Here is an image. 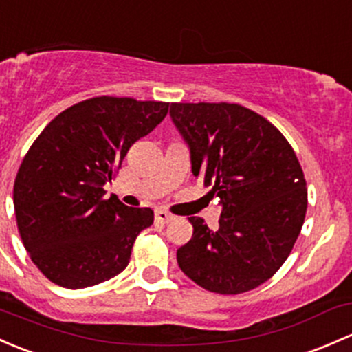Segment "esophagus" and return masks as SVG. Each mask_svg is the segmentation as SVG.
<instances>
[{"instance_id": "esophagus-1", "label": "esophagus", "mask_w": 352, "mask_h": 352, "mask_svg": "<svg viewBox=\"0 0 352 352\" xmlns=\"http://www.w3.org/2000/svg\"><path fill=\"white\" fill-rule=\"evenodd\" d=\"M155 221H157V223L166 224L170 223V221H173V216L170 212H166V210H155Z\"/></svg>"}]
</instances>
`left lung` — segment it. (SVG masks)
Returning <instances> with one entry per match:
<instances>
[{"mask_svg":"<svg viewBox=\"0 0 352 352\" xmlns=\"http://www.w3.org/2000/svg\"><path fill=\"white\" fill-rule=\"evenodd\" d=\"M192 173L223 206L219 228L188 217L180 270L214 294L250 292L272 278L297 241L307 212L302 166L287 138L254 111L229 102H172Z\"/></svg>","mask_w":352,"mask_h":352,"instance_id":"1","label":"left lung"}]
</instances>
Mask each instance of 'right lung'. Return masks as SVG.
I'll list each match as a JSON object with an SVG mask.
<instances>
[{
	"label": "right lung",
	"mask_w": 352,
	"mask_h": 352,
	"mask_svg": "<svg viewBox=\"0 0 352 352\" xmlns=\"http://www.w3.org/2000/svg\"><path fill=\"white\" fill-rule=\"evenodd\" d=\"M166 113L168 102L99 96L62 111L30 146L14 179V214L25 250L50 282L77 290L126 268L153 210L104 199V184Z\"/></svg>",
	"instance_id": "1"
}]
</instances>
